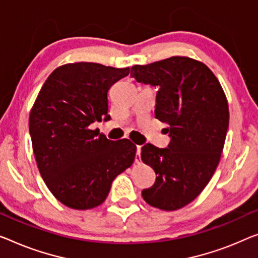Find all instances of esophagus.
Segmentation results:
<instances>
[{
	"mask_svg": "<svg viewBox=\"0 0 258 258\" xmlns=\"http://www.w3.org/2000/svg\"><path fill=\"white\" fill-rule=\"evenodd\" d=\"M141 161V146H138L137 147V155H136V162L140 163Z\"/></svg>",
	"mask_w": 258,
	"mask_h": 258,
	"instance_id": "esophagus-1",
	"label": "esophagus"
}]
</instances>
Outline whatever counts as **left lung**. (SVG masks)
I'll use <instances>...</instances> for the list:
<instances>
[{
  "label": "left lung",
  "instance_id": "left-lung-1",
  "mask_svg": "<svg viewBox=\"0 0 258 258\" xmlns=\"http://www.w3.org/2000/svg\"><path fill=\"white\" fill-rule=\"evenodd\" d=\"M131 76L160 87L155 118L171 137L168 148L142 147V162L156 174L142 198L156 209L179 210L201 195L218 167L229 124L227 97L213 72L189 56L136 64Z\"/></svg>",
  "mask_w": 258,
  "mask_h": 258
}]
</instances>
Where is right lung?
Wrapping results in <instances>:
<instances>
[{"label": "right lung", "instance_id": "right-lung-1", "mask_svg": "<svg viewBox=\"0 0 258 258\" xmlns=\"http://www.w3.org/2000/svg\"><path fill=\"white\" fill-rule=\"evenodd\" d=\"M128 74V67L62 64L51 73L33 103L29 128L38 169L52 195L69 209L101 205L113 179L134 162L132 141L109 140L90 128L96 120H109L107 92Z\"/></svg>", "mask_w": 258, "mask_h": 258}]
</instances>
